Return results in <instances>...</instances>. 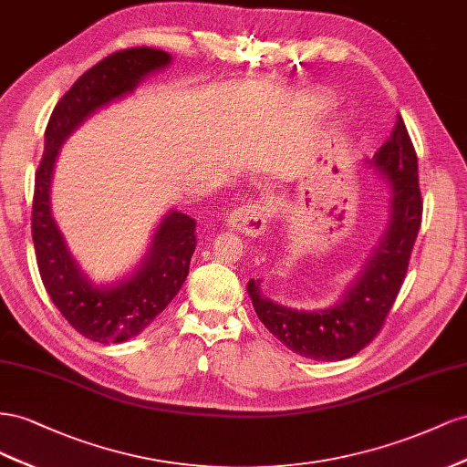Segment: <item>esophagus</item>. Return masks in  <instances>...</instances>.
<instances>
[{
    "mask_svg": "<svg viewBox=\"0 0 467 467\" xmlns=\"http://www.w3.org/2000/svg\"><path fill=\"white\" fill-rule=\"evenodd\" d=\"M229 224L243 234L260 236L265 231V224H268V209L262 203H246L231 213Z\"/></svg>",
    "mask_w": 467,
    "mask_h": 467,
    "instance_id": "esophagus-1",
    "label": "esophagus"
}]
</instances>
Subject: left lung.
Masks as SVG:
<instances>
[{
  "instance_id": "8db88e82",
  "label": "left lung",
  "mask_w": 467,
  "mask_h": 467,
  "mask_svg": "<svg viewBox=\"0 0 467 467\" xmlns=\"http://www.w3.org/2000/svg\"><path fill=\"white\" fill-rule=\"evenodd\" d=\"M374 164L391 185V221L340 303L321 311L289 309L264 297L260 282H248V296L264 327L299 356L335 362L366 348L378 337L403 285L422 221V195L417 152L401 115H397L389 140L376 152Z\"/></svg>"
}]
</instances>
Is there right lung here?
Segmentation results:
<instances>
[{
  "instance_id": "right-lung-1",
  "label": "right lung",
  "mask_w": 467,
  "mask_h": 467,
  "mask_svg": "<svg viewBox=\"0 0 467 467\" xmlns=\"http://www.w3.org/2000/svg\"><path fill=\"white\" fill-rule=\"evenodd\" d=\"M170 64L164 50L137 47L103 58L79 76L52 111L45 132V154L35 174L31 231L38 272L62 317L79 335L101 344L137 337L162 313L183 285L195 250V221L170 213L160 223L140 268L115 285L91 284L66 248L50 215V178L60 144L86 119L135 89L144 76Z\"/></svg>"
}]
</instances>
